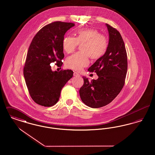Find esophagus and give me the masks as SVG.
Instances as JSON below:
<instances>
[{"label": "esophagus", "instance_id": "1", "mask_svg": "<svg viewBox=\"0 0 155 155\" xmlns=\"http://www.w3.org/2000/svg\"><path fill=\"white\" fill-rule=\"evenodd\" d=\"M73 75H74V77H77V76H80V74H78V73H77V72H74Z\"/></svg>", "mask_w": 155, "mask_h": 155}]
</instances>
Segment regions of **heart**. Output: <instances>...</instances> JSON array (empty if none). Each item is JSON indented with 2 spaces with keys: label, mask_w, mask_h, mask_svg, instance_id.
Wrapping results in <instances>:
<instances>
[{
  "label": "heart",
  "mask_w": 155,
  "mask_h": 155,
  "mask_svg": "<svg viewBox=\"0 0 155 155\" xmlns=\"http://www.w3.org/2000/svg\"><path fill=\"white\" fill-rule=\"evenodd\" d=\"M78 45H82L81 53H75L65 60L66 66L75 71H81L89 64V57L97 60L103 57L108 47L107 38L94 28H83L79 30L75 38L67 36L63 38L62 47L67 53L76 49Z\"/></svg>",
  "instance_id": "obj_1"
}]
</instances>
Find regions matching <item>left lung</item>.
<instances>
[{"instance_id": "8db88e82", "label": "left lung", "mask_w": 155, "mask_h": 155, "mask_svg": "<svg viewBox=\"0 0 155 155\" xmlns=\"http://www.w3.org/2000/svg\"><path fill=\"white\" fill-rule=\"evenodd\" d=\"M106 25L109 34L107 51L88 70L95 72L99 77L90 81L82 77L84 84L80 89L82 101L92 108L104 106L118 95L124 87L127 71V55L122 37L116 28Z\"/></svg>"}]
</instances>
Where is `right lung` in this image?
Listing matches in <instances>:
<instances>
[{
	"instance_id": "obj_1",
	"label": "right lung",
	"mask_w": 155,
	"mask_h": 155,
	"mask_svg": "<svg viewBox=\"0 0 155 155\" xmlns=\"http://www.w3.org/2000/svg\"><path fill=\"white\" fill-rule=\"evenodd\" d=\"M74 25L72 22H52L42 27L32 40L23 73L30 96L39 105H54L61 89L73 77L72 70L52 71L50 64L55 62L58 66H62L63 40L67 31Z\"/></svg>"
}]
</instances>
